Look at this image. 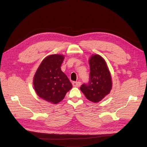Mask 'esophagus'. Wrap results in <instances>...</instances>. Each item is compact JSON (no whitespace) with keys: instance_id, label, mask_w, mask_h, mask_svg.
Listing matches in <instances>:
<instances>
[{"instance_id":"esophagus-1","label":"esophagus","mask_w":147,"mask_h":147,"mask_svg":"<svg viewBox=\"0 0 147 147\" xmlns=\"http://www.w3.org/2000/svg\"><path fill=\"white\" fill-rule=\"evenodd\" d=\"M73 85L75 87H80L81 85V83L80 82H73Z\"/></svg>"}]
</instances>
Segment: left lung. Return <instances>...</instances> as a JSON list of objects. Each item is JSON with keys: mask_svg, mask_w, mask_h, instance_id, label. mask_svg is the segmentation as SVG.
I'll use <instances>...</instances> for the list:
<instances>
[{"mask_svg": "<svg viewBox=\"0 0 147 147\" xmlns=\"http://www.w3.org/2000/svg\"><path fill=\"white\" fill-rule=\"evenodd\" d=\"M89 63V81L83 84L80 89L89 101L98 102L109 94L111 90V74L105 60L100 55H92Z\"/></svg>", "mask_w": 147, "mask_h": 147, "instance_id": "8db88e82", "label": "left lung"}]
</instances>
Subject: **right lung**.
I'll return each mask as SVG.
<instances>
[{
  "label": "right lung",
  "instance_id": "obj_1",
  "mask_svg": "<svg viewBox=\"0 0 147 147\" xmlns=\"http://www.w3.org/2000/svg\"><path fill=\"white\" fill-rule=\"evenodd\" d=\"M64 57L54 54L46 57L37 68L33 79L37 95L56 104L63 100L73 86L67 76L61 71Z\"/></svg>",
  "mask_w": 147,
  "mask_h": 147
}]
</instances>
